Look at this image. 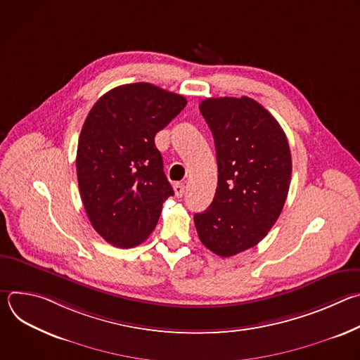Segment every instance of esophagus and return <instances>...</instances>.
<instances>
[{
  "mask_svg": "<svg viewBox=\"0 0 360 360\" xmlns=\"http://www.w3.org/2000/svg\"><path fill=\"white\" fill-rule=\"evenodd\" d=\"M174 191H175V195H176L178 198H181V196L185 193V184H182V182L174 184Z\"/></svg>",
  "mask_w": 360,
  "mask_h": 360,
  "instance_id": "34e87169",
  "label": "esophagus"
}]
</instances>
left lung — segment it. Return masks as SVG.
<instances>
[{
    "mask_svg": "<svg viewBox=\"0 0 360 360\" xmlns=\"http://www.w3.org/2000/svg\"><path fill=\"white\" fill-rule=\"evenodd\" d=\"M199 111L212 131L218 186L193 221L200 242L229 258L258 245L288 196L292 158L279 122L252 98H207Z\"/></svg>",
    "mask_w": 360,
    "mask_h": 360,
    "instance_id": "left-lung-1",
    "label": "left lung"
}]
</instances>
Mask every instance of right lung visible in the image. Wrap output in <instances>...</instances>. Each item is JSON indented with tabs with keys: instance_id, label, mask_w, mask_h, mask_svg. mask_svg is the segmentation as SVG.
<instances>
[{
	"instance_id": "1",
	"label": "right lung",
	"mask_w": 360,
	"mask_h": 360,
	"mask_svg": "<svg viewBox=\"0 0 360 360\" xmlns=\"http://www.w3.org/2000/svg\"><path fill=\"white\" fill-rule=\"evenodd\" d=\"M186 105L148 82L117 86L91 108L78 139L77 176L94 229L117 248L142 243L174 195L155 135Z\"/></svg>"
}]
</instances>
